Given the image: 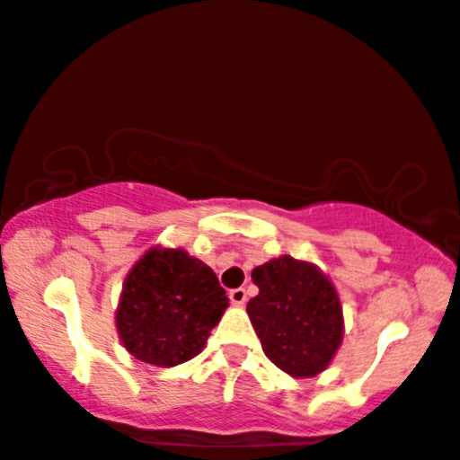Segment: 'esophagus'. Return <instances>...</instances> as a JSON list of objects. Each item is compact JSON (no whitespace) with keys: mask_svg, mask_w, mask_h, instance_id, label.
Returning <instances> with one entry per match:
<instances>
[{"mask_svg":"<svg viewBox=\"0 0 460 460\" xmlns=\"http://www.w3.org/2000/svg\"><path fill=\"white\" fill-rule=\"evenodd\" d=\"M229 300L233 306H243L245 300H248V294H245L243 288H235L229 292Z\"/></svg>","mask_w":460,"mask_h":460,"instance_id":"obj_1","label":"esophagus"}]
</instances>
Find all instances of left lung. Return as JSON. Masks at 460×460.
<instances>
[{"label":"left lung","mask_w":460,"mask_h":460,"mask_svg":"<svg viewBox=\"0 0 460 460\" xmlns=\"http://www.w3.org/2000/svg\"><path fill=\"white\" fill-rule=\"evenodd\" d=\"M258 296L248 314L270 362L292 377H314L344 340L338 289L313 262L279 256L252 270Z\"/></svg>","instance_id":"8db88e82"}]
</instances>
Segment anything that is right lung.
I'll return each instance as SVG.
<instances>
[{
    "label": "right lung",
    "mask_w": 460,
    "mask_h": 460,
    "mask_svg": "<svg viewBox=\"0 0 460 460\" xmlns=\"http://www.w3.org/2000/svg\"><path fill=\"white\" fill-rule=\"evenodd\" d=\"M229 297L208 264L183 248L154 245L128 270L116 332L135 358L154 367H174L198 357Z\"/></svg>",
    "instance_id": "1"
}]
</instances>
